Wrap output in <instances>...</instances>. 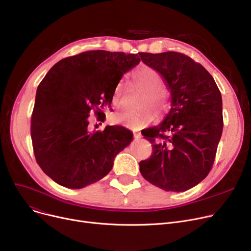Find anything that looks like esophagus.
Listing matches in <instances>:
<instances>
[{
	"label": "esophagus",
	"mask_w": 251,
	"mask_h": 251,
	"mask_svg": "<svg viewBox=\"0 0 251 251\" xmlns=\"http://www.w3.org/2000/svg\"><path fill=\"white\" fill-rule=\"evenodd\" d=\"M133 136H134V138H140V137H141V134L138 133V132H134V133H133Z\"/></svg>",
	"instance_id": "esophagus-1"
}]
</instances>
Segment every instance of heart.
Instances as JSON below:
<instances>
[{"mask_svg": "<svg viewBox=\"0 0 251 251\" xmlns=\"http://www.w3.org/2000/svg\"><path fill=\"white\" fill-rule=\"evenodd\" d=\"M132 77L135 83L146 90V95L141 100V104L151 105L157 116L163 115L167 110L168 102L163 90L165 82L159 71H156L151 66L140 64L133 70ZM124 89L125 82L124 80H120L115 86L111 98L112 104L115 108H119L121 105ZM153 119L154 115L150 108H143L137 112L124 110L112 115V121L115 124L132 129L146 127L153 121Z\"/></svg>", "mask_w": 251, "mask_h": 251, "instance_id": "1", "label": "heart"}]
</instances>
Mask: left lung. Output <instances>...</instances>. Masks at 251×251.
<instances>
[{"label": "left lung", "mask_w": 251, "mask_h": 251, "mask_svg": "<svg viewBox=\"0 0 251 251\" xmlns=\"http://www.w3.org/2000/svg\"><path fill=\"white\" fill-rule=\"evenodd\" d=\"M144 64L162 75L171 92L164 121L143 134L152 143L140 173L166 191H185L212 170L223 132L222 96L202 65L178 51L141 52Z\"/></svg>", "instance_id": "left-lung-1"}]
</instances>
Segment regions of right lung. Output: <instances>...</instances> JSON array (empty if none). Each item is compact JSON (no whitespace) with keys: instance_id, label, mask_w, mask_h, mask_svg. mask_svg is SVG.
I'll return each mask as SVG.
<instances>
[{"instance_id":"obj_1","label":"right lung","mask_w":251,"mask_h":251,"mask_svg":"<svg viewBox=\"0 0 251 251\" xmlns=\"http://www.w3.org/2000/svg\"><path fill=\"white\" fill-rule=\"evenodd\" d=\"M139 55V54H138ZM138 55L102 50L62 59L39 83L30 133L38 166L50 178L72 189L95 183L113 168L114 159L133 136L122 126L89 132V114L99 121L110 107L113 90Z\"/></svg>"}]
</instances>
